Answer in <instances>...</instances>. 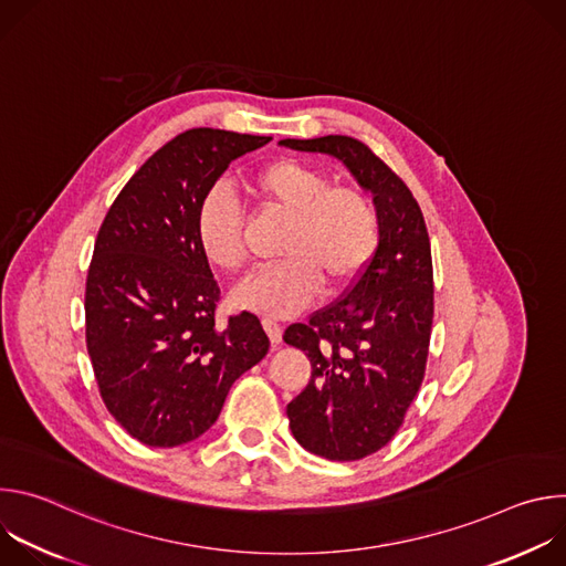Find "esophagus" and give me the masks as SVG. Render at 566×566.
Listing matches in <instances>:
<instances>
[{
    "label": "esophagus",
    "instance_id": "obj_1",
    "mask_svg": "<svg viewBox=\"0 0 566 566\" xmlns=\"http://www.w3.org/2000/svg\"><path fill=\"white\" fill-rule=\"evenodd\" d=\"M262 325H264V329H266V334H269L271 343H273V345H277V343L282 340V325H280V322H275L273 317H264V319H262Z\"/></svg>",
    "mask_w": 566,
    "mask_h": 566
}]
</instances>
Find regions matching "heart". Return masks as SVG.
<instances>
[{
    "label": "heart",
    "instance_id": "obj_1",
    "mask_svg": "<svg viewBox=\"0 0 566 566\" xmlns=\"http://www.w3.org/2000/svg\"><path fill=\"white\" fill-rule=\"evenodd\" d=\"M251 192L271 210L289 217L277 255L280 264L260 271L234 291V304L269 317L306 308L319 291L349 289L376 255L380 219L371 199L297 158H277L258 170ZM197 239L206 260L223 273L247 266L244 217L239 206L212 192L197 212Z\"/></svg>",
    "mask_w": 566,
    "mask_h": 566
}]
</instances>
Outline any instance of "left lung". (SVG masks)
Listing matches in <instances>:
<instances>
[{"label": "left lung", "mask_w": 566, "mask_h": 566, "mask_svg": "<svg viewBox=\"0 0 566 566\" xmlns=\"http://www.w3.org/2000/svg\"><path fill=\"white\" fill-rule=\"evenodd\" d=\"M280 143L340 158L374 195L380 219L363 275L284 332V343L311 360L306 389L286 406L295 441L329 461H358L394 439L426 376L434 317L430 237L410 188L358 138Z\"/></svg>", "instance_id": "8db88e82"}]
</instances>
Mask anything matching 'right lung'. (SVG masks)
<instances>
[{
  "instance_id": "1",
  "label": "right lung",
  "mask_w": 566,
  "mask_h": 566,
  "mask_svg": "<svg viewBox=\"0 0 566 566\" xmlns=\"http://www.w3.org/2000/svg\"><path fill=\"white\" fill-rule=\"evenodd\" d=\"M210 127L156 149L114 199L85 289V336L109 415L151 448L201 437L232 382L271 347L255 313L217 325L221 291L197 239V212L237 156L266 145Z\"/></svg>"
}]
</instances>
